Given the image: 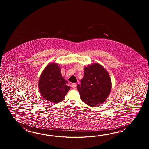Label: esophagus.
<instances>
[{
    "label": "esophagus",
    "mask_w": 149,
    "mask_h": 149,
    "mask_svg": "<svg viewBox=\"0 0 149 149\" xmlns=\"http://www.w3.org/2000/svg\"><path fill=\"white\" fill-rule=\"evenodd\" d=\"M76 86H77V85H76V83H72V84H71V87H72V88H76Z\"/></svg>",
    "instance_id": "obj_1"
}]
</instances>
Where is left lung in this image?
I'll return each mask as SVG.
<instances>
[{
  "label": "left lung",
  "instance_id": "8db88e82",
  "mask_svg": "<svg viewBox=\"0 0 149 149\" xmlns=\"http://www.w3.org/2000/svg\"><path fill=\"white\" fill-rule=\"evenodd\" d=\"M77 88L80 98L90 106L103 103L108 97L111 89V80L104 68L98 63L84 69V77Z\"/></svg>",
  "mask_w": 149,
  "mask_h": 149
}]
</instances>
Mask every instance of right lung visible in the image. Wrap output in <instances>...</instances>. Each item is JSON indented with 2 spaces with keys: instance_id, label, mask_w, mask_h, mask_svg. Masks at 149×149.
I'll return each mask as SVG.
<instances>
[{
  "instance_id": "add662e5",
  "label": "right lung",
  "mask_w": 149,
  "mask_h": 149,
  "mask_svg": "<svg viewBox=\"0 0 149 149\" xmlns=\"http://www.w3.org/2000/svg\"><path fill=\"white\" fill-rule=\"evenodd\" d=\"M68 82L62 77L58 64H48L41 73L39 81V89L46 100L57 103L63 100L70 89Z\"/></svg>"
}]
</instances>
